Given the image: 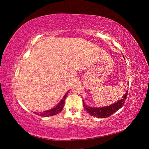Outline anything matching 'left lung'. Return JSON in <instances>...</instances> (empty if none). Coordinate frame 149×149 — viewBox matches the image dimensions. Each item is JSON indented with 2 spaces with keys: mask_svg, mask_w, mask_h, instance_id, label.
I'll use <instances>...</instances> for the list:
<instances>
[{
  "mask_svg": "<svg viewBox=\"0 0 149 149\" xmlns=\"http://www.w3.org/2000/svg\"><path fill=\"white\" fill-rule=\"evenodd\" d=\"M127 91L125 94V95L123 96V99L118 101L117 102L113 104L110 105L109 106L100 107V108H95V107H88L86 105H85L84 101H83V104L84 106V109L87 111L88 113L90 115L96 117L98 118H108L112 114L114 113L120 109V108L123 106L124 104L126 98L127 96Z\"/></svg>",
  "mask_w": 149,
  "mask_h": 149,
  "instance_id": "8db88e82",
  "label": "left lung"
}]
</instances>
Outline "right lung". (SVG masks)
I'll use <instances>...</instances> for the list:
<instances>
[{"instance_id":"obj_1","label":"right lung","mask_w":149,"mask_h":149,"mask_svg":"<svg viewBox=\"0 0 149 149\" xmlns=\"http://www.w3.org/2000/svg\"><path fill=\"white\" fill-rule=\"evenodd\" d=\"M68 93H67L66 94H65V96L63 97V98L62 99V100L58 104V105L53 107V109L49 110V111H43V112H35L37 115L42 116V117H49V116H52L54 115H56L57 114L60 112L63 109V107L65 106V101L66 100V97L67 96V94Z\"/></svg>"}]
</instances>
